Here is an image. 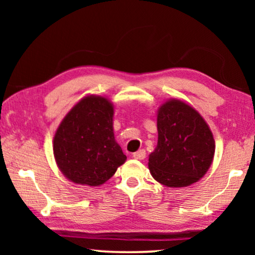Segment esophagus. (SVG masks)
<instances>
[{"label":"esophagus","mask_w":255,"mask_h":255,"mask_svg":"<svg viewBox=\"0 0 255 255\" xmlns=\"http://www.w3.org/2000/svg\"><path fill=\"white\" fill-rule=\"evenodd\" d=\"M133 156L134 159H138V160H142L146 156V152H145V149H139L138 152H135V153H133Z\"/></svg>","instance_id":"34e87169"}]
</instances>
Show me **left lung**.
<instances>
[{"instance_id":"1","label":"left lung","mask_w":255,"mask_h":255,"mask_svg":"<svg viewBox=\"0 0 255 255\" xmlns=\"http://www.w3.org/2000/svg\"><path fill=\"white\" fill-rule=\"evenodd\" d=\"M215 140L201 115L172 100L158 114V145L149 154L152 176L163 186L187 187L200 180L212 162Z\"/></svg>"}]
</instances>
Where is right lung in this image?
<instances>
[{"label": "right lung", "instance_id": "right-lung-1", "mask_svg": "<svg viewBox=\"0 0 255 255\" xmlns=\"http://www.w3.org/2000/svg\"><path fill=\"white\" fill-rule=\"evenodd\" d=\"M113 116L109 101L88 96L64 118L54 135L53 153L67 179L100 186L123 165L127 155L115 140Z\"/></svg>", "mask_w": 255, "mask_h": 255}]
</instances>
